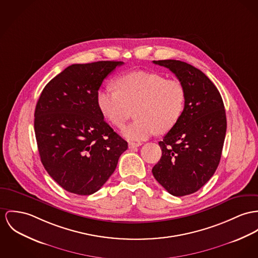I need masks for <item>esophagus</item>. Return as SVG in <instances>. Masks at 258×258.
Here are the masks:
<instances>
[{"instance_id": "1", "label": "esophagus", "mask_w": 258, "mask_h": 258, "mask_svg": "<svg viewBox=\"0 0 258 258\" xmlns=\"http://www.w3.org/2000/svg\"><path fill=\"white\" fill-rule=\"evenodd\" d=\"M141 144H142L141 142H130V143H128V148L134 149V148L139 147Z\"/></svg>"}]
</instances>
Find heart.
<instances>
[{
    "label": "heart",
    "mask_w": 258,
    "mask_h": 258,
    "mask_svg": "<svg viewBox=\"0 0 258 258\" xmlns=\"http://www.w3.org/2000/svg\"><path fill=\"white\" fill-rule=\"evenodd\" d=\"M116 88L100 89L97 105L103 116L117 127H122L135 110L137 119L123 128L130 140H143L165 134L180 119L186 100L183 83L167 80L157 73L132 72L118 77Z\"/></svg>",
    "instance_id": "heart-1"
}]
</instances>
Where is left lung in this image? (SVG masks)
Wrapping results in <instances>:
<instances>
[{"instance_id":"left-lung-1","label":"left lung","mask_w":258,"mask_h":258,"mask_svg":"<svg viewBox=\"0 0 258 258\" xmlns=\"http://www.w3.org/2000/svg\"><path fill=\"white\" fill-rule=\"evenodd\" d=\"M169 69L186 91L183 113L159 141L162 156L152 174L172 196L198 191L214 175L227 130L226 112L217 87L200 70L177 59L153 60Z\"/></svg>"}]
</instances>
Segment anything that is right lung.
I'll use <instances>...</instances> for the list:
<instances>
[{"instance_id": "obj_1", "label": "right lung", "mask_w": 258, "mask_h": 258, "mask_svg": "<svg viewBox=\"0 0 258 258\" xmlns=\"http://www.w3.org/2000/svg\"><path fill=\"white\" fill-rule=\"evenodd\" d=\"M122 61L75 63L44 87L34 113L41 162L69 192L89 196L116 170L127 142L104 120L97 105L103 80Z\"/></svg>"}]
</instances>
